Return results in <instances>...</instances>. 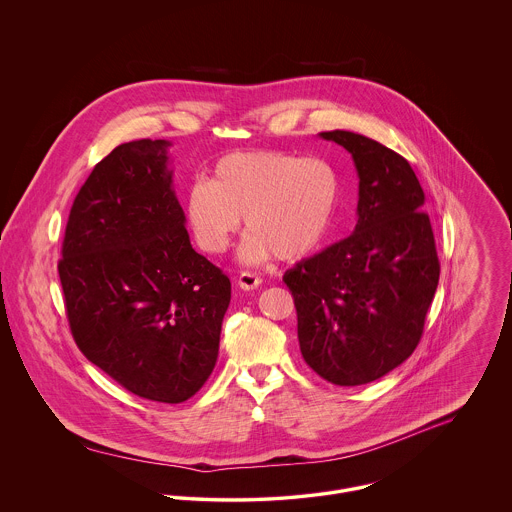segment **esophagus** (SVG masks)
I'll return each instance as SVG.
<instances>
[{
	"label": "esophagus",
	"instance_id": "esophagus-1",
	"mask_svg": "<svg viewBox=\"0 0 512 512\" xmlns=\"http://www.w3.org/2000/svg\"><path fill=\"white\" fill-rule=\"evenodd\" d=\"M260 284H262V280H260L254 272H242V274L238 276V286H240V290H244V292L256 290Z\"/></svg>",
	"mask_w": 512,
	"mask_h": 512
}]
</instances>
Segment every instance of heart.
I'll return each instance as SVG.
<instances>
[{
  "label": "heart",
  "instance_id": "heart-1",
  "mask_svg": "<svg viewBox=\"0 0 512 512\" xmlns=\"http://www.w3.org/2000/svg\"><path fill=\"white\" fill-rule=\"evenodd\" d=\"M341 191L337 167L323 157L234 151L213 165L209 181L195 179L187 187L183 213L207 254H222L244 217L250 232L240 246L242 262L299 260L331 234Z\"/></svg>",
  "mask_w": 512,
  "mask_h": 512
}]
</instances>
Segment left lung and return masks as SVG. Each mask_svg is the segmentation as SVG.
<instances>
[{"mask_svg": "<svg viewBox=\"0 0 512 512\" xmlns=\"http://www.w3.org/2000/svg\"><path fill=\"white\" fill-rule=\"evenodd\" d=\"M359 175L351 236L286 272L305 363L339 386L402 365L418 347L439 282L426 195L410 163L366 136L333 130Z\"/></svg>", "mask_w": 512, "mask_h": 512, "instance_id": "obj_1", "label": "left lung"}]
</instances>
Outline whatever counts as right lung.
<instances>
[{
	"mask_svg": "<svg viewBox=\"0 0 512 512\" xmlns=\"http://www.w3.org/2000/svg\"><path fill=\"white\" fill-rule=\"evenodd\" d=\"M169 147L128 142L92 169L59 276L84 357L136 396L179 404L217 365L230 280L191 246Z\"/></svg>",
	"mask_w": 512,
	"mask_h": 512,
	"instance_id": "1",
	"label": "right lung"
}]
</instances>
